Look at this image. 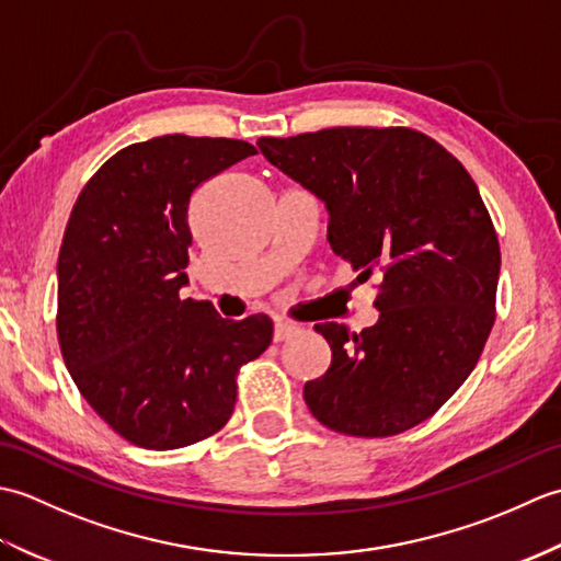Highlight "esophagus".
<instances>
[{"label": "esophagus", "mask_w": 561, "mask_h": 561, "mask_svg": "<svg viewBox=\"0 0 561 561\" xmlns=\"http://www.w3.org/2000/svg\"><path fill=\"white\" fill-rule=\"evenodd\" d=\"M294 332H296V328L291 323H287V320H277V323H274V342L289 340Z\"/></svg>", "instance_id": "1"}]
</instances>
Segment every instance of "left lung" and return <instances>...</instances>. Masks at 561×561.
<instances>
[{
    "label": "left lung",
    "instance_id": "1",
    "mask_svg": "<svg viewBox=\"0 0 561 561\" xmlns=\"http://www.w3.org/2000/svg\"><path fill=\"white\" fill-rule=\"evenodd\" d=\"M272 165L328 209V241L380 277L378 323H318L328 371L304 400L332 432L383 438L428 420L472 374L494 325L502 253L462 163L410 127L260 137Z\"/></svg>",
    "mask_w": 561,
    "mask_h": 561
}]
</instances>
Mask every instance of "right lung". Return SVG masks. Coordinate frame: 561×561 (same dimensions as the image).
<instances>
[{"label":"right lung","instance_id":"1","mask_svg":"<svg viewBox=\"0 0 561 561\" xmlns=\"http://www.w3.org/2000/svg\"><path fill=\"white\" fill-rule=\"evenodd\" d=\"M241 139L163 135L129 145L81 190L57 260L67 371L129 444L173 450L229 422L236 374L270 347L272 320H226L181 299L190 197L253 157Z\"/></svg>","mask_w":561,"mask_h":561}]
</instances>
